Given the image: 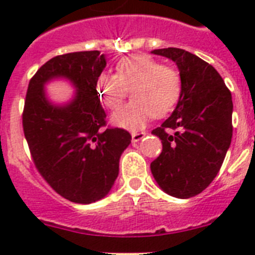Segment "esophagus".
Here are the masks:
<instances>
[{
    "label": "esophagus",
    "instance_id": "obj_1",
    "mask_svg": "<svg viewBox=\"0 0 255 255\" xmlns=\"http://www.w3.org/2000/svg\"><path fill=\"white\" fill-rule=\"evenodd\" d=\"M144 136H145L144 132H132V141H133V143H137V141H140V140L143 139Z\"/></svg>",
    "mask_w": 255,
    "mask_h": 255
}]
</instances>
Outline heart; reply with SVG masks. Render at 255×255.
I'll return each mask as SVG.
<instances>
[{"mask_svg":"<svg viewBox=\"0 0 255 255\" xmlns=\"http://www.w3.org/2000/svg\"><path fill=\"white\" fill-rule=\"evenodd\" d=\"M98 96L106 107L115 110L131 88L132 102L112 115V122L131 131L140 129L153 115L163 118L174 108L181 95V78L172 67L161 66L147 55L124 58L116 66V75L96 78Z\"/></svg>","mask_w":255,"mask_h":255,"instance_id":"b5f03b06","label":"heart"}]
</instances>
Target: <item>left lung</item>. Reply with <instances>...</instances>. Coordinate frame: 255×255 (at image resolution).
Returning <instances> with one entry per match:
<instances>
[{"mask_svg": "<svg viewBox=\"0 0 255 255\" xmlns=\"http://www.w3.org/2000/svg\"><path fill=\"white\" fill-rule=\"evenodd\" d=\"M152 53L172 59L181 78L174 111L152 131L163 143L152 174L169 196L193 197L217 176L232 143V94L217 70L197 55L176 47Z\"/></svg>", "mask_w": 255, "mask_h": 255, "instance_id": "1", "label": "left lung"}]
</instances>
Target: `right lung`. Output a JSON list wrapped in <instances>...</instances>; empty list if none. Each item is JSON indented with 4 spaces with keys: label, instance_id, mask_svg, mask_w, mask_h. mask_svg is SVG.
Instances as JSON below:
<instances>
[{
    "label": "right lung",
    "instance_id": "1",
    "mask_svg": "<svg viewBox=\"0 0 255 255\" xmlns=\"http://www.w3.org/2000/svg\"><path fill=\"white\" fill-rule=\"evenodd\" d=\"M106 65L98 50L58 55L30 79L26 94L22 126L34 164L58 194L77 204L107 196L132 139L126 129L104 128L95 82ZM55 77H65L77 90L69 104L57 106L47 99L44 85Z\"/></svg>",
    "mask_w": 255,
    "mask_h": 255
}]
</instances>
